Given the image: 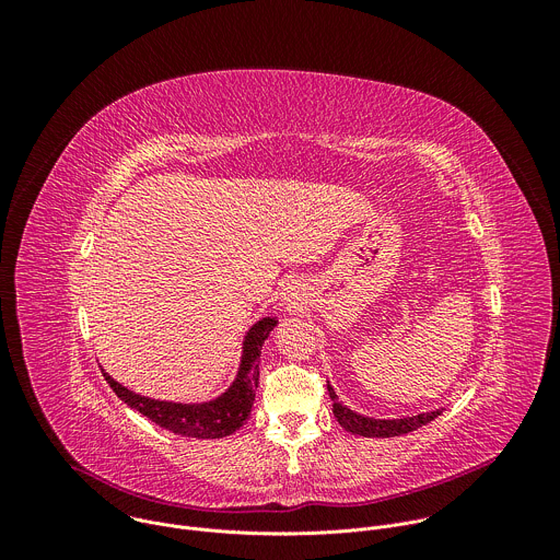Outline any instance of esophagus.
Wrapping results in <instances>:
<instances>
[{
    "label": "esophagus",
    "instance_id": "1",
    "mask_svg": "<svg viewBox=\"0 0 560 560\" xmlns=\"http://www.w3.org/2000/svg\"><path fill=\"white\" fill-rule=\"evenodd\" d=\"M292 299H294V292H288V299H285V301H290V305H294Z\"/></svg>",
    "mask_w": 560,
    "mask_h": 560
}]
</instances>
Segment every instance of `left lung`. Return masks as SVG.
Segmentation results:
<instances>
[{
    "label": "left lung",
    "mask_w": 560,
    "mask_h": 560,
    "mask_svg": "<svg viewBox=\"0 0 560 560\" xmlns=\"http://www.w3.org/2000/svg\"><path fill=\"white\" fill-rule=\"evenodd\" d=\"M328 392L332 398V412H335V419L339 421V425L350 434H359V436H368V439H389V436H401V434L415 432L421 425L434 421L443 412V410H432V412L404 417V419H374V417L359 415V412L350 410L348 406H343L339 401L335 387L330 385V381H328Z\"/></svg>",
    "instance_id": "left-lung-1"
}]
</instances>
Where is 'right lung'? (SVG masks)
Returning a JSON list of instances; mask_svg holds the SVG:
<instances>
[{
  "instance_id": "add662e5",
  "label": "right lung",
  "mask_w": 560,
  "mask_h": 560,
  "mask_svg": "<svg viewBox=\"0 0 560 560\" xmlns=\"http://www.w3.org/2000/svg\"><path fill=\"white\" fill-rule=\"evenodd\" d=\"M277 318L266 316L246 332L234 381L225 392L210 398V401L179 404L143 396L115 381L106 370L102 372L121 401L128 408L143 415L154 425L190 439H223L236 432L250 417L255 404V389L259 387L261 350L270 332L277 328Z\"/></svg>"
}]
</instances>
